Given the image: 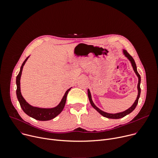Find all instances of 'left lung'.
<instances>
[{
  "instance_id": "obj_1",
  "label": "left lung",
  "mask_w": 158,
  "mask_h": 158,
  "mask_svg": "<svg viewBox=\"0 0 158 158\" xmlns=\"http://www.w3.org/2000/svg\"><path fill=\"white\" fill-rule=\"evenodd\" d=\"M123 54L125 55L126 57H127V59L131 61V65L132 66V68H133V70L135 72V73L136 74V76H138V96H137V98L136 99L135 102H134V104L132 105L131 107H130L126 111H124L123 112H120V113H106V112H104L102 110H101L99 108H98V107L94 104L92 99V95H91V93L89 92V89H88V98H89V101L90 102V104L92 106V107H94V109H95L99 113H100L101 114H102L103 117H106L107 118H112V119H118V118H123L125 117V116H126L127 114H129V113H131L132 111H133L135 108L136 107L138 104V99L139 98V96H140V93H141V88H140V82H141V77L139 76V74L138 73V71H137V69H136V63H135V61L134 60L133 58H132V57L126 51V50H123Z\"/></svg>"
}]
</instances>
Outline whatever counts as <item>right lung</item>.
Here are the masks:
<instances>
[{
  "label": "right lung",
  "instance_id": "right-lung-1",
  "mask_svg": "<svg viewBox=\"0 0 158 158\" xmlns=\"http://www.w3.org/2000/svg\"><path fill=\"white\" fill-rule=\"evenodd\" d=\"M29 57V56H28L22 63L20 72L18 74V76H16V87H17L16 88V96H17V98L19 101L20 105L22 107V110L24 111L25 113H26L27 115H29V117L40 121H47V120H52L54 118L56 117H57V116L60 113H61V112L63 111L66 103V97H67L68 93L70 90L71 88H69L65 92L60 103L57 106L53 107V108H40V107H33L31 106L29 104H28L26 101V100L23 98V97L21 94L20 81L23 67L25 63H26V62L27 61Z\"/></svg>",
  "mask_w": 158,
  "mask_h": 158
}]
</instances>
